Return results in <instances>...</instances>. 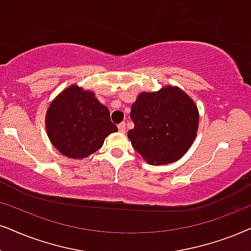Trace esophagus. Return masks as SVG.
<instances>
[{
	"instance_id": "34e87169",
	"label": "esophagus",
	"mask_w": 251,
	"mask_h": 251,
	"mask_svg": "<svg viewBox=\"0 0 251 251\" xmlns=\"http://www.w3.org/2000/svg\"><path fill=\"white\" fill-rule=\"evenodd\" d=\"M118 129L120 133H125L126 131V124L125 123H120L118 125Z\"/></svg>"
}]
</instances>
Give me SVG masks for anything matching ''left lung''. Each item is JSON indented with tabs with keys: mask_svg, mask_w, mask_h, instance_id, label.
Instances as JSON below:
<instances>
[{
	"mask_svg": "<svg viewBox=\"0 0 251 251\" xmlns=\"http://www.w3.org/2000/svg\"><path fill=\"white\" fill-rule=\"evenodd\" d=\"M129 116L134 123L127 133L133 148L156 166L179 160L191 147L198 129V109L178 88L140 94Z\"/></svg>",
	"mask_w": 251,
	"mask_h": 251,
	"instance_id": "obj_1",
	"label": "left lung"
}]
</instances>
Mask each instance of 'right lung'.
Segmentation results:
<instances>
[{
	"label": "right lung",
	"instance_id": "add662e5",
	"mask_svg": "<svg viewBox=\"0 0 251 251\" xmlns=\"http://www.w3.org/2000/svg\"><path fill=\"white\" fill-rule=\"evenodd\" d=\"M50 142L71 158H84L102 147L105 138L118 128L111 122L110 111L91 91L77 85L63 90L50 103L46 113Z\"/></svg>",
	"mask_w": 251,
	"mask_h": 251
}]
</instances>
